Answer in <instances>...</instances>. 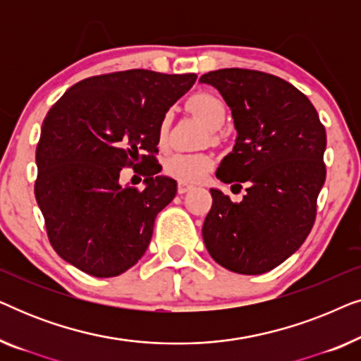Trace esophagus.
<instances>
[{"instance_id": "obj_1", "label": "esophagus", "mask_w": 361, "mask_h": 361, "mask_svg": "<svg viewBox=\"0 0 361 361\" xmlns=\"http://www.w3.org/2000/svg\"><path fill=\"white\" fill-rule=\"evenodd\" d=\"M192 187L194 185L187 184V182H179V185H177V192H179V194H185V192H189Z\"/></svg>"}]
</instances>
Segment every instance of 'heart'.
I'll return each mask as SVG.
<instances>
[{"instance_id": "b5f03b06", "label": "heart", "mask_w": 361, "mask_h": 361, "mask_svg": "<svg viewBox=\"0 0 361 361\" xmlns=\"http://www.w3.org/2000/svg\"><path fill=\"white\" fill-rule=\"evenodd\" d=\"M190 110L205 123L210 130H219L225 123L226 106L220 97L209 92H199L189 98ZM171 126V113H164L157 123V142L167 145ZM214 167V157L207 152H177L166 159L164 172L169 177L187 184H194L204 179Z\"/></svg>"}]
</instances>
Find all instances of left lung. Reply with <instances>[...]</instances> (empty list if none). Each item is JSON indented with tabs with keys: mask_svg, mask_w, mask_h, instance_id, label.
<instances>
[{
	"mask_svg": "<svg viewBox=\"0 0 361 361\" xmlns=\"http://www.w3.org/2000/svg\"><path fill=\"white\" fill-rule=\"evenodd\" d=\"M221 93L238 136L216 177L233 184L240 202L210 189L202 226L212 258L238 274L274 269L304 243L325 182V128L302 92L283 78L248 68H220L200 77Z\"/></svg>",
	"mask_w": 361,
	"mask_h": 361,
	"instance_id": "obj_1",
	"label": "left lung"
}]
</instances>
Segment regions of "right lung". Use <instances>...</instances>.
I'll list each match as a JSON object with an SVG mask.
<instances>
[{"mask_svg": "<svg viewBox=\"0 0 361 361\" xmlns=\"http://www.w3.org/2000/svg\"><path fill=\"white\" fill-rule=\"evenodd\" d=\"M195 80L145 68L103 73L75 83L47 111L34 194L62 259L95 278L141 259L157 214L177 192L174 179L156 176L157 123ZM125 166L143 172L145 190L119 184Z\"/></svg>", "mask_w": 361, "mask_h": 361, "instance_id": "add662e5", "label": "right lung"}]
</instances>
